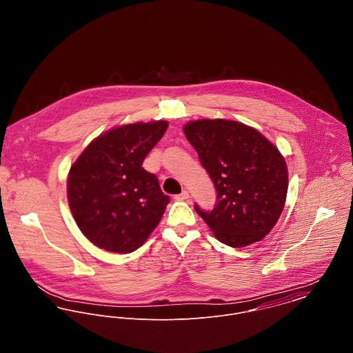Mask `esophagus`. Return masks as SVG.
Wrapping results in <instances>:
<instances>
[{"instance_id":"obj_1","label":"esophagus","mask_w":353,"mask_h":353,"mask_svg":"<svg viewBox=\"0 0 353 353\" xmlns=\"http://www.w3.org/2000/svg\"><path fill=\"white\" fill-rule=\"evenodd\" d=\"M189 192H186V190H183L181 194H178V196H175V200L176 201H186V200H189Z\"/></svg>"}]
</instances>
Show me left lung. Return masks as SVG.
<instances>
[{
	"label": "left lung",
	"instance_id": "left-lung-1",
	"mask_svg": "<svg viewBox=\"0 0 353 353\" xmlns=\"http://www.w3.org/2000/svg\"><path fill=\"white\" fill-rule=\"evenodd\" d=\"M217 192L216 206L196 210L214 238L231 248L263 239L287 199L284 156L256 129L231 119H199L183 126Z\"/></svg>",
	"mask_w": 353,
	"mask_h": 353
}]
</instances>
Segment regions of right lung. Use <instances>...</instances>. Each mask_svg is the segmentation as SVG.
I'll list each match as a JSON object with an SVG mask.
<instances>
[{
	"label": "right lung",
	"mask_w": 353,
	"mask_h": 353,
	"mask_svg": "<svg viewBox=\"0 0 353 353\" xmlns=\"http://www.w3.org/2000/svg\"><path fill=\"white\" fill-rule=\"evenodd\" d=\"M167 121L112 128L92 140L68 174L70 212L87 239L105 252L137 250L160 223L170 197L143 161Z\"/></svg>",
	"instance_id": "right-lung-1"
}]
</instances>
